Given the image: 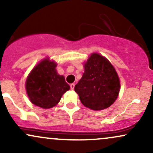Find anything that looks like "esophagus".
Instances as JSON below:
<instances>
[{"label": "esophagus", "instance_id": "esophagus-1", "mask_svg": "<svg viewBox=\"0 0 153 153\" xmlns=\"http://www.w3.org/2000/svg\"><path fill=\"white\" fill-rule=\"evenodd\" d=\"M74 88H75V84H74V83L71 84V90H73V89H74Z\"/></svg>", "mask_w": 153, "mask_h": 153}]
</instances>
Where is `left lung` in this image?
Wrapping results in <instances>:
<instances>
[{
  "mask_svg": "<svg viewBox=\"0 0 153 153\" xmlns=\"http://www.w3.org/2000/svg\"><path fill=\"white\" fill-rule=\"evenodd\" d=\"M85 72L75 86L82 104L92 110H103L113 104L118 97L120 81L109 61L93 53L84 65Z\"/></svg>",
  "mask_w": 153,
  "mask_h": 153,
  "instance_id": "obj_1",
  "label": "left lung"
}]
</instances>
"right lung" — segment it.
<instances>
[{
    "mask_svg": "<svg viewBox=\"0 0 153 153\" xmlns=\"http://www.w3.org/2000/svg\"><path fill=\"white\" fill-rule=\"evenodd\" d=\"M57 63L46 58L35 66L26 81V89L31 102L42 108L57 104L70 85L63 75L57 73Z\"/></svg>",
    "mask_w": 153,
    "mask_h": 153,
    "instance_id": "add662e5",
    "label": "right lung"
}]
</instances>
